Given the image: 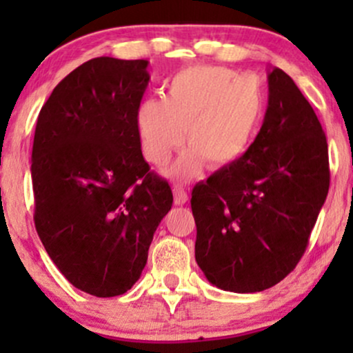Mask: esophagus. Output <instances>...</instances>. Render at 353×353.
I'll return each mask as SVG.
<instances>
[{"mask_svg": "<svg viewBox=\"0 0 353 353\" xmlns=\"http://www.w3.org/2000/svg\"><path fill=\"white\" fill-rule=\"evenodd\" d=\"M172 192H174V204L176 205H184L185 202L189 201V194L185 192L184 188H181V185H174Z\"/></svg>", "mask_w": 353, "mask_h": 353, "instance_id": "esophagus-1", "label": "esophagus"}]
</instances>
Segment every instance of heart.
Segmentation results:
<instances>
[{"label":"heart","instance_id":"heart-1","mask_svg":"<svg viewBox=\"0 0 353 353\" xmlns=\"http://www.w3.org/2000/svg\"><path fill=\"white\" fill-rule=\"evenodd\" d=\"M264 92L257 79L221 66H192L177 72L165 98L144 99L136 129L145 159L164 165L182 144L189 149L169 176L189 179L208 164L222 169L237 163L257 134Z\"/></svg>","mask_w":353,"mask_h":353}]
</instances>
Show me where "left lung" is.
Segmentation results:
<instances>
[{"mask_svg": "<svg viewBox=\"0 0 353 353\" xmlns=\"http://www.w3.org/2000/svg\"><path fill=\"white\" fill-rule=\"evenodd\" d=\"M261 131L237 163L192 189L196 262L222 290L261 292L287 277L309 244L330 184L329 145L289 74H267Z\"/></svg>", "mask_w": 353, "mask_h": 353, "instance_id": "1", "label": "left lung"}]
</instances>
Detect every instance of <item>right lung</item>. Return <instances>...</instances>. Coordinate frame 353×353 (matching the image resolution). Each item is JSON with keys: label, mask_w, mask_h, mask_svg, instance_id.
I'll list each match as a JSON object with an SVG mask.
<instances>
[{"label": "right lung", "mask_w": 353, "mask_h": 353, "mask_svg": "<svg viewBox=\"0 0 353 353\" xmlns=\"http://www.w3.org/2000/svg\"><path fill=\"white\" fill-rule=\"evenodd\" d=\"M149 61L89 59L52 89L36 123L34 225L76 289L128 292L171 210L168 181L149 172L136 129Z\"/></svg>", "instance_id": "1"}]
</instances>
